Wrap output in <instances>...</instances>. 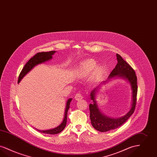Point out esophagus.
<instances>
[{
	"label": "esophagus",
	"mask_w": 157,
	"mask_h": 157,
	"mask_svg": "<svg viewBox=\"0 0 157 157\" xmlns=\"http://www.w3.org/2000/svg\"><path fill=\"white\" fill-rule=\"evenodd\" d=\"M75 98L76 101H79V100H81L83 98V96L81 94L78 93L77 94H76Z\"/></svg>",
	"instance_id": "esophagus-1"
}]
</instances>
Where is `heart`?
I'll list each match as a JSON object with an SVG mask.
<instances>
[{
	"label": "heart",
	"mask_w": 157,
	"mask_h": 157,
	"mask_svg": "<svg viewBox=\"0 0 157 157\" xmlns=\"http://www.w3.org/2000/svg\"><path fill=\"white\" fill-rule=\"evenodd\" d=\"M97 66L96 61L93 59H88L81 63L76 71V75L78 76H85L90 75L94 71L93 75L95 78L98 79L101 78L105 72V68L103 66Z\"/></svg>",
	"instance_id": "1"
}]
</instances>
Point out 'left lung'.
Instances as JSON below:
<instances>
[{"instance_id": "8db88e82", "label": "left lung", "mask_w": 157, "mask_h": 157, "mask_svg": "<svg viewBox=\"0 0 157 157\" xmlns=\"http://www.w3.org/2000/svg\"><path fill=\"white\" fill-rule=\"evenodd\" d=\"M117 63L109 76V79L114 76H119L127 79L130 82L132 89V105L131 109L124 116L119 119H112L107 117L99 110L96 101L95 94L97 88H94L90 94V99L94 101L93 104L89 105L90 119L92 125L96 130L106 132L118 128L124 124L134 113L137 102V78L136 72L132 67L124 61L119 54H116ZM105 83V82H104Z\"/></svg>"}]
</instances>
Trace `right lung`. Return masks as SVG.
<instances>
[{
    "mask_svg": "<svg viewBox=\"0 0 157 157\" xmlns=\"http://www.w3.org/2000/svg\"><path fill=\"white\" fill-rule=\"evenodd\" d=\"M55 52H56L55 51H51L49 52H38L35 56H33L32 58L25 63V67H23L21 72L20 73L19 79H18V83H19L20 81L22 79V78L36 65H37L39 63H44L47 61H48L49 59H51L52 58V56ZM71 101H72V99L71 98L68 99L67 102L64 118H63L62 123L60 125L53 129L48 130H43V131L37 130L38 131L41 132L42 133L49 134H58L60 132H62L63 130L65 128L66 124H67V114H68V109H69L70 102Z\"/></svg>",
    "mask_w": 157,
    "mask_h": 157,
    "instance_id": "add662e5",
    "label": "right lung"
}]
</instances>
